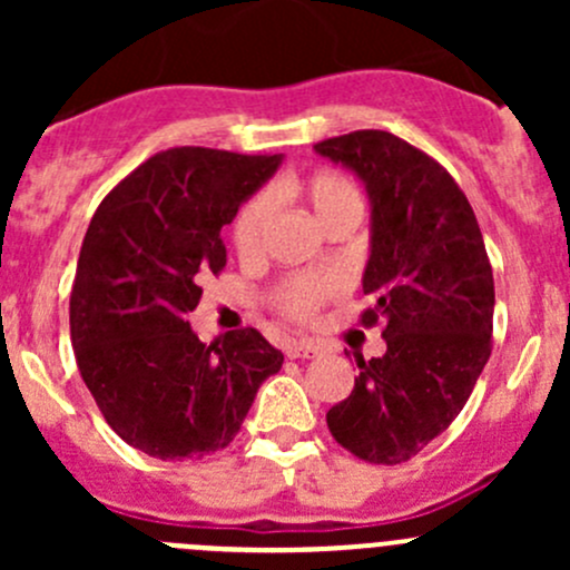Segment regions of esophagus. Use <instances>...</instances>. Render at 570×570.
<instances>
[{"label": "esophagus", "mask_w": 570, "mask_h": 570, "mask_svg": "<svg viewBox=\"0 0 570 570\" xmlns=\"http://www.w3.org/2000/svg\"><path fill=\"white\" fill-rule=\"evenodd\" d=\"M286 355H289V358H314V355H320V344L289 342L286 344Z\"/></svg>", "instance_id": "1"}]
</instances>
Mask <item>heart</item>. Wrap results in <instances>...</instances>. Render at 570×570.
Masks as SVG:
<instances>
[{"instance_id": "1", "label": "heart", "mask_w": 570, "mask_h": 570, "mask_svg": "<svg viewBox=\"0 0 570 570\" xmlns=\"http://www.w3.org/2000/svg\"><path fill=\"white\" fill-rule=\"evenodd\" d=\"M273 195H286V198L306 204L322 226L331 217L342 215V212L361 209V195L355 184L347 176L325 168L284 176L273 187ZM269 217H273V204L262 193L250 195L239 206L232 223V245L239 258L250 262V258L262 256L264 243H267ZM333 292H336V281L333 278H325V275H297V278H289L281 286L275 303H278L281 314H286L289 320L308 322L314 320L322 301L331 297Z\"/></svg>"}]
</instances>
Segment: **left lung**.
Segmentation results:
<instances>
[{"label": "left lung", "mask_w": 570, "mask_h": 570, "mask_svg": "<svg viewBox=\"0 0 570 570\" xmlns=\"http://www.w3.org/2000/svg\"><path fill=\"white\" fill-rule=\"evenodd\" d=\"M366 184L372 253L361 325L386 322V353L358 364L347 400L327 411L333 439L366 463L411 461L463 411L491 355L493 269L458 181L392 131L317 142Z\"/></svg>", "instance_id": "left-lung-1"}]
</instances>
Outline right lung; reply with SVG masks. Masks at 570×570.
I'll use <instances>...</instances> for the list:
<instances>
[{
    "label": "right lung",
    "instance_id": "right-lung-1",
    "mask_svg": "<svg viewBox=\"0 0 570 570\" xmlns=\"http://www.w3.org/2000/svg\"><path fill=\"white\" fill-rule=\"evenodd\" d=\"M273 157L170 148L131 170L90 220L71 289V344L101 416L159 461L226 450L284 355L256 327L212 344L187 314L226 267L223 226L275 168Z\"/></svg>",
    "mask_w": 570,
    "mask_h": 570
}]
</instances>
